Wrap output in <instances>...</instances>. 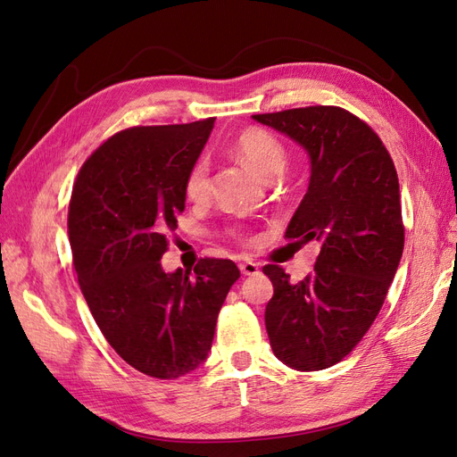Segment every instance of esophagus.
Returning a JSON list of instances; mask_svg holds the SVG:
<instances>
[{
	"label": "esophagus",
	"mask_w": 457,
	"mask_h": 457,
	"mask_svg": "<svg viewBox=\"0 0 457 457\" xmlns=\"http://www.w3.org/2000/svg\"><path fill=\"white\" fill-rule=\"evenodd\" d=\"M240 270L245 276H255V274H259V265H257V262H253V261H242L240 262Z\"/></svg>",
	"instance_id": "34e87169"
}]
</instances>
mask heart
Wrapping results in <instances>:
<instances>
[{
	"label": "heart",
	"mask_w": 457,
	"mask_h": 457,
	"mask_svg": "<svg viewBox=\"0 0 457 457\" xmlns=\"http://www.w3.org/2000/svg\"><path fill=\"white\" fill-rule=\"evenodd\" d=\"M234 152L259 177L276 179L286 168V148L278 137L265 129H247L234 141ZM185 196L190 202H204L210 196V165L198 160L185 177Z\"/></svg>",
	"instance_id": "b5f03b06"
}]
</instances>
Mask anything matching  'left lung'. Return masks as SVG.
<instances>
[{
	"instance_id": "obj_1",
	"label": "left lung",
	"mask_w": 457,
	"mask_h": 457,
	"mask_svg": "<svg viewBox=\"0 0 457 457\" xmlns=\"http://www.w3.org/2000/svg\"><path fill=\"white\" fill-rule=\"evenodd\" d=\"M311 160L307 195L286 238L320 242L314 270L299 282L262 267L274 295L265 309L272 353L286 366H334L364 337L383 305L404 250L395 163L368 123L339 106L255 114Z\"/></svg>"
}]
</instances>
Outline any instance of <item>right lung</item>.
<instances>
[{"label": "right lung", "mask_w": 457, "mask_h": 457, "mask_svg": "<svg viewBox=\"0 0 457 457\" xmlns=\"http://www.w3.org/2000/svg\"><path fill=\"white\" fill-rule=\"evenodd\" d=\"M213 121L120 131L81 165L72 188L68 238L81 294L110 347L150 378L177 379L205 361L240 278L228 259H200L195 272H165L160 261Z\"/></svg>", "instance_id": "right-lung-1"}]
</instances>
